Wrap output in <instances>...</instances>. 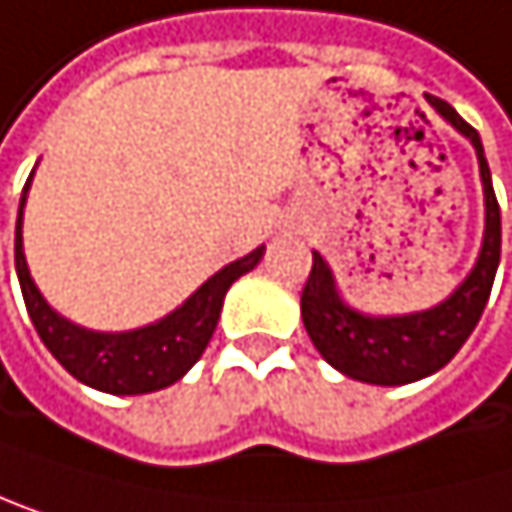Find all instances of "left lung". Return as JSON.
Instances as JSON below:
<instances>
[{
	"label": "left lung",
	"instance_id": "left-lung-1",
	"mask_svg": "<svg viewBox=\"0 0 512 512\" xmlns=\"http://www.w3.org/2000/svg\"><path fill=\"white\" fill-rule=\"evenodd\" d=\"M427 104L458 134H464L470 147L476 150L482 199H485L482 245L476 254V264L445 301L427 310L393 313V316H375L350 307L338 288V279H334V270L319 251H313V270L301 294L304 328L319 356L331 368H338L341 375L362 384H378V387L415 384L421 378L436 375L442 365L455 359V353L473 334L488 304L491 282H495L498 261H501V208L495 199V187H491V171L485 162L479 134L455 113V107H448L439 97L427 94Z\"/></svg>",
	"mask_w": 512,
	"mask_h": 512
}]
</instances>
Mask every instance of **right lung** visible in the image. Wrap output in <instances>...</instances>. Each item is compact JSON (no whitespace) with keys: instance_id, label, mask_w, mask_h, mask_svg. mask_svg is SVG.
I'll return each mask as SVG.
<instances>
[{"instance_id":"1","label":"right lung","mask_w":512,"mask_h":512,"mask_svg":"<svg viewBox=\"0 0 512 512\" xmlns=\"http://www.w3.org/2000/svg\"><path fill=\"white\" fill-rule=\"evenodd\" d=\"M36 171V168H33ZM33 184V174L21 193V208H17V227H14V267L21 279L27 313L39 331L48 353L61 362L76 381L113 396H141L156 393L181 381L187 371L205 353L214 328L221 319V307L230 285L254 270L264 258V245L248 251L245 258L221 267L208 276L190 298L165 313L162 319L128 328V331H94L76 325L73 319L57 313L45 298L39 285L30 276L27 254H24V205Z\"/></svg>"}]
</instances>
